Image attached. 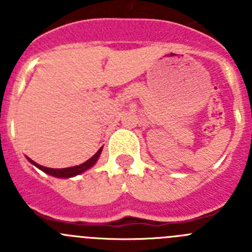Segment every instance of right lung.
<instances>
[{"instance_id": "add662e5", "label": "right lung", "mask_w": 252, "mask_h": 252, "mask_svg": "<svg viewBox=\"0 0 252 252\" xmlns=\"http://www.w3.org/2000/svg\"><path fill=\"white\" fill-rule=\"evenodd\" d=\"M102 153V148L99 149L97 153L93 155L91 159H88L87 161H84L83 164H81V165H77V166H70V168H64V169H51V168H45V166L43 165H39L37 162L32 161L31 159H29V161L31 162V164H34L36 168H39L40 170L45 171L46 174L49 175H53V177H57V178H72V177H75V175L78 174H82L83 171L88 170L90 168H92L93 165H94L95 162H97V160H98L99 155H101Z\"/></svg>"}]
</instances>
